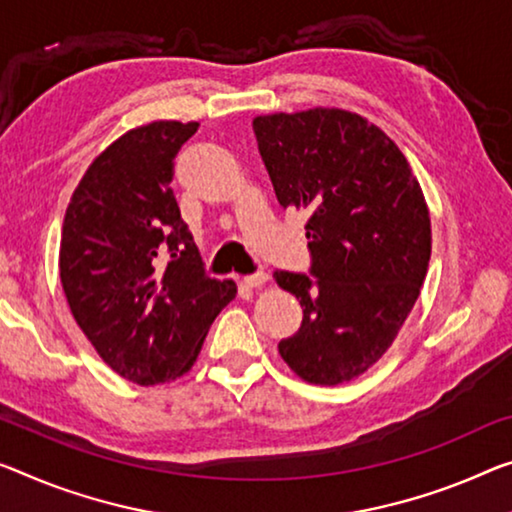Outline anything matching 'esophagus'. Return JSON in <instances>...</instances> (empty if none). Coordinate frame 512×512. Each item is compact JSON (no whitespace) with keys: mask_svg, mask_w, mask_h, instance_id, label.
Listing matches in <instances>:
<instances>
[{"mask_svg":"<svg viewBox=\"0 0 512 512\" xmlns=\"http://www.w3.org/2000/svg\"><path fill=\"white\" fill-rule=\"evenodd\" d=\"M267 274L265 272H256V274H249V277H245V286L247 288H261L267 283Z\"/></svg>","mask_w":512,"mask_h":512,"instance_id":"obj_1","label":"esophagus"}]
</instances>
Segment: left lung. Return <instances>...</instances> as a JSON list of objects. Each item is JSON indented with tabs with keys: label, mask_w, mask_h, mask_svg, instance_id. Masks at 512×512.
I'll return each instance as SVG.
<instances>
[{
	"label": "left lung",
	"mask_w": 512,
	"mask_h": 512,
	"mask_svg": "<svg viewBox=\"0 0 512 512\" xmlns=\"http://www.w3.org/2000/svg\"><path fill=\"white\" fill-rule=\"evenodd\" d=\"M258 151L283 208H306L311 274L274 272L302 304L279 355L334 387L391 348L426 279L430 212L410 162L364 116L336 107L256 116Z\"/></svg>",
	"instance_id": "obj_1"
}]
</instances>
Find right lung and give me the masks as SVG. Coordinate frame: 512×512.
<instances>
[{
  "instance_id": "right-lung-1",
  "label": "right lung",
  "mask_w": 512,
  "mask_h": 512,
  "mask_svg": "<svg viewBox=\"0 0 512 512\" xmlns=\"http://www.w3.org/2000/svg\"><path fill=\"white\" fill-rule=\"evenodd\" d=\"M196 128L153 121L125 132L89 164L61 229L70 313L100 359L141 387L190 371L238 293L233 281L206 277L171 190L174 157Z\"/></svg>"
}]
</instances>
